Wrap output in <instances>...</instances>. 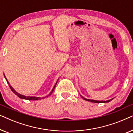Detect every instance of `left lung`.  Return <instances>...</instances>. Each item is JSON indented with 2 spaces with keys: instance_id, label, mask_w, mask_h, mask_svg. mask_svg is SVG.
<instances>
[{
  "instance_id": "1",
  "label": "left lung",
  "mask_w": 133,
  "mask_h": 133,
  "mask_svg": "<svg viewBox=\"0 0 133 133\" xmlns=\"http://www.w3.org/2000/svg\"><path fill=\"white\" fill-rule=\"evenodd\" d=\"M83 98V99L85 100V101H87L88 102H94V103H107V102H110L111 100L112 99H110V100H108V101H95V100H91V99H85V98L83 97L82 96H81Z\"/></svg>"
}]
</instances>
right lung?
Returning <instances> with one entry per match:
<instances>
[{"label": "right lung", "mask_w": 133, "mask_h": 133, "mask_svg": "<svg viewBox=\"0 0 133 133\" xmlns=\"http://www.w3.org/2000/svg\"><path fill=\"white\" fill-rule=\"evenodd\" d=\"M4 76H5V75H4ZM5 79H6V77H5ZM6 80L7 82H8V85H9V86H10V88H11V90L13 92L14 94H16V95H17V96H18V97H19V98H21V99H22L30 100V101H36V100H40V99H44V98H45V97H43L42 98H41V97H30V96H23V95H22V94H19V93H18V92H16V91L14 90L13 88H12V87L11 86L10 83H8V81H7V79H6ZM57 81H58V80H57ZM57 82H56V83L55 84V85H54V86L53 88H52V91H51V92L49 94L48 96H50V95H51V94H52V92H53V91H54V88H55V87H56V84H57ZM48 96H46V97H48Z\"/></svg>", "instance_id": "add662e5"}]
</instances>
